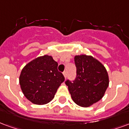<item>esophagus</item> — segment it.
Returning a JSON list of instances; mask_svg holds the SVG:
<instances>
[{"instance_id": "1", "label": "esophagus", "mask_w": 129, "mask_h": 129, "mask_svg": "<svg viewBox=\"0 0 129 129\" xmlns=\"http://www.w3.org/2000/svg\"><path fill=\"white\" fill-rule=\"evenodd\" d=\"M63 76H64L65 79H66V77H67V73H66V72H63Z\"/></svg>"}]
</instances>
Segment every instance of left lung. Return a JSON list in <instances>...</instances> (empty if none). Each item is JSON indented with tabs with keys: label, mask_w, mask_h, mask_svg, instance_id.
<instances>
[{
	"label": "left lung",
	"mask_w": 129,
	"mask_h": 129,
	"mask_svg": "<svg viewBox=\"0 0 129 129\" xmlns=\"http://www.w3.org/2000/svg\"><path fill=\"white\" fill-rule=\"evenodd\" d=\"M77 78L66 85L72 101L79 106L88 107L101 100L109 86L107 71L103 64L91 55L74 56Z\"/></svg>",
	"instance_id": "obj_1"
}]
</instances>
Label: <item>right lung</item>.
<instances>
[{
  "label": "right lung",
  "instance_id": "add662e5",
  "mask_svg": "<svg viewBox=\"0 0 129 129\" xmlns=\"http://www.w3.org/2000/svg\"><path fill=\"white\" fill-rule=\"evenodd\" d=\"M58 63L52 56L35 58L22 68L19 83L24 95L35 105H45L52 101L65 78L57 70Z\"/></svg>",
  "mask_w": 129,
  "mask_h": 129
}]
</instances>
